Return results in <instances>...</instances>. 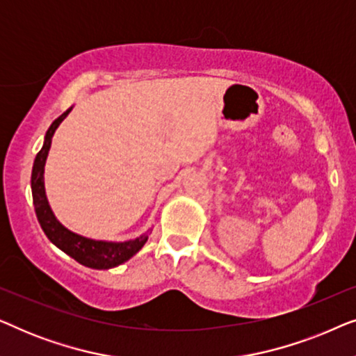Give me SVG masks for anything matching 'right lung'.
<instances>
[{
  "instance_id": "1",
  "label": "right lung",
  "mask_w": 356,
  "mask_h": 356,
  "mask_svg": "<svg viewBox=\"0 0 356 356\" xmlns=\"http://www.w3.org/2000/svg\"><path fill=\"white\" fill-rule=\"evenodd\" d=\"M71 110L72 108L66 110L65 113L58 116V118L53 121L45 134L43 147L40 149V152L37 154L35 160H33L31 179L33 206H35V213L42 230L45 232L48 240H50L53 245L60 248L61 251H65L67 256H71L72 259H76L82 266L90 267V269H111V267H116L131 259V257L145 245L149 233L152 230H147V233H144V235L129 241H97L90 240V238L77 235V233H72L56 220L55 213L51 212L50 204H48L45 194L43 172H45V162L48 157V150L51 147L53 134H55L56 128L60 126L61 121L66 118Z\"/></svg>"
}]
</instances>
